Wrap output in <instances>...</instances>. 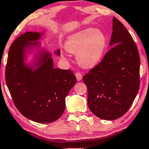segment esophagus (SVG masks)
I'll return each instance as SVG.
<instances>
[{"label":"esophagus","instance_id":"obj_1","mask_svg":"<svg viewBox=\"0 0 149 149\" xmlns=\"http://www.w3.org/2000/svg\"><path fill=\"white\" fill-rule=\"evenodd\" d=\"M75 76H76V79H77L78 81H80L82 80V78H83L82 74H81V73H79V72H77V73H75Z\"/></svg>","mask_w":149,"mask_h":149}]
</instances>
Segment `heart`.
<instances>
[{
  "instance_id": "b5f03b06",
  "label": "heart",
  "mask_w": 149,
  "mask_h": 149,
  "mask_svg": "<svg viewBox=\"0 0 149 149\" xmlns=\"http://www.w3.org/2000/svg\"><path fill=\"white\" fill-rule=\"evenodd\" d=\"M107 46V37L102 30L88 28L70 35L65 49L69 53L76 54L80 66L92 68L101 61Z\"/></svg>"
}]
</instances>
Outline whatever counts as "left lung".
I'll return each mask as SVG.
<instances>
[{
  "label": "left lung",
  "instance_id": "left-lung-1",
  "mask_svg": "<svg viewBox=\"0 0 149 149\" xmlns=\"http://www.w3.org/2000/svg\"><path fill=\"white\" fill-rule=\"evenodd\" d=\"M109 45L97 66L83 77L88 104L102 120H113L130 108L139 89L140 57L136 43L124 24L113 17Z\"/></svg>",
  "mask_w": 149,
  "mask_h": 149
}]
</instances>
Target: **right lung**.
I'll return each instance as SVG.
<instances>
[{
	"mask_svg": "<svg viewBox=\"0 0 149 149\" xmlns=\"http://www.w3.org/2000/svg\"><path fill=\"white\" fill-rule=\"evenodd\" d=\"M42 34L28 32L14 41L10 47L6 67V81L13 101L21 114L39 123H51L59 118L66 107L65 98L76 83L71 70L53 68L48 52L33 68L24 63L26 49L38 45ZM56 53L60 55V50Z\"/></svg>",
	"mask_w": 149,
	"mask_h": 149,
	"instance_id": "obj_1",
	"label": "right lung"
}]
</instances>
